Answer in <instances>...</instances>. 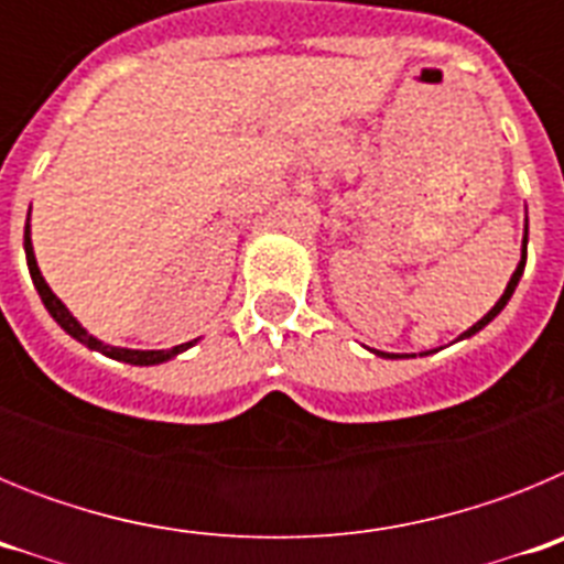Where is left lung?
Masks as SVG:
<instances>
[{
    "label": "left lung",
    "mask_w": 564,
    "mask_h": 564,
    "mask_svg": "<svg viewBox=\"0 0 564 564\" xmlns=\"http://www.w3.org/2000/svg\"><path fill=\"white\" fill-rule=\"evenodd\" d=\"M525 257H528V226H525V239H522V259H520V265H517L514 276H511V282H508L506 293H502V296H500V302H497V305H495V307H491V311H488V313H486V316H482V318H480V322H477V325H475V327H468V330H466V333H463V336H460V338H466V336H475V333H477V330H482V327H486V325H488V322H491V318H495V316H497V313H500V311H502V307H506V305H508V299H511V293H514V288H517V282H520L522 271H525ZM381 356H383V352H381ZM392 358H398V356H392Z\"/></svg>",
    "instance_id": "obj_1"
}]
</instances>
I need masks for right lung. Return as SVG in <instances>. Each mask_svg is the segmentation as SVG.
I'll return each instance as SVG.
<instances>
[{"instance_id": "obj_1", "label": "right lung", "mask_w": 564, "mask_h": 564, "mask_svg": "<svg viewBox=\"0 0 564 564\" xmlns=\"http://www.w3.org/2000/svg\"><path fill=\"white\" fill-rule=\"evenodd\" d=\"M24 253H28L30 276H33V285H36V291H39V296H42L44 307H47L50 316L56 318L58 325H62L64 330L69 333V336L76 338V341L87 344V347H93V350L104 352V356H109V358H118V361H127V364H141V367H143V364L169 361L172 356H177V352H183V350H188V347H192V341L177 344V347H172V350H123V347H107V344H101L98 338L89 336V333L84 330L82 325H78L76 318H73V313H69L67 307L62 305V299L50 291V285L44 282L42 271H39V265H36V257H33V246H30V226H24Z\"/></svg>"}]
</instances>
